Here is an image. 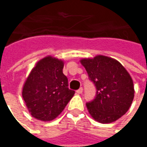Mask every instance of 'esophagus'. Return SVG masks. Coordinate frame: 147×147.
<instances>
[{"label":"esophagus","mask_w":147,"mask_h":147,"mask_svg":"<svg viewBox=\"0 0 147 147\" xmlns=\"http://www.w3.org/2000/svg\"><path fill=\"white\" fill-rule=\"evenodd\" d=\"M83 91H84L83 88H80V89H78V90H77L76 92L78 93V94H82V93H83Z\"/></svg>","instance_id":"1"}]
</instances>
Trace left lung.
<instances>
[{"mask_svg": "<svg viewBox=\"0 0 147 147\" xmlns=\"http://www.w3.org/2000/svg\"><path fill=\"white\" fill-rule=\"evenodd\" d=\"M81 63L96 89L95 98L86 103L91 116L101 123L119 119L129 110L134 98L131 76L119 61L107 56L83 59Z\"/></svg>", "mask_w": 147, "mask_h": 147, "instance_id": "8db88e82", "label": "left lung"}]
</instances>
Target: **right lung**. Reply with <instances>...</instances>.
Returning a JSON list of instances; mask_svg holds the SVG:
<instances>
[{"label": "right lung", "mask_w": 147, "mask_h": 147, "mask_svg": "<svg viewBox=\"0 0 147 147\" xmlns=\"http://www.w3.org/2000/svg\"><path fill=\"white\" fill-rule=\"evenodd\" d=\"M63 63L52 56L40 60L24 85L22 96L32 116L42 121L54 119L73 97L63 73Z\"/></svg>", "instance_id": "1"}]
</instances>
